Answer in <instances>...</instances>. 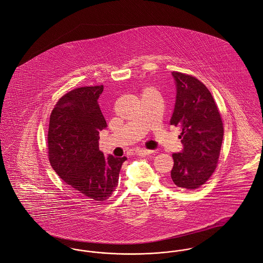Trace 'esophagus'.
<instances>
[{
	"instance_id": "34e87169",
	"label": "esophagus",
	"mask_w": 263,
	"mask_h": 263,
	"mask_svg": "<svg viewBox=\"0 0 263 263\" xmlns=\"http://www.w3.org/2000/svg\"><path fill=\"white\" fill-rule=\"evenodd\" d=\"M153 153L152 150H146V149H140V150L137 151V154L139 156H147V155H150Z\"/></svg>"
}]
</instances>
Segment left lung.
<instances>
[{
	"mask_svg": "<svg viewBox=\"0 0 263 263\" xmlns=\"http://www.w3.org/2000/svg\"><path fill=\"white\" fill-rule=\"evenodd\" d=\"M176 100L170 124L181 126L183 149L172 155L171 182L183 189H196L214 173L222 147L224 128L209 89L196 78L172 72Z\"/></svg>",
	"mask_w": 263,
	"mask_h": 263,
	"instance_id": "1",
	"label": "left lung"
}]
</instances>
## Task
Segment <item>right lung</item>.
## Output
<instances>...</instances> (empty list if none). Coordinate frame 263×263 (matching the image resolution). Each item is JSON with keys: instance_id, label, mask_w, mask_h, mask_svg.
Masks as SVG:
<instances>
[{"instance_id": "right-lung-1", "label": "right lung", "mask_w": 263, "mask_h": 263, "mask_svg": "<svg viewBox=\"0 0 263 263\" xmlns=\"http://www.w3.org/2000/svg\"><path fill=\"white\" fill-rule=\"evenodd\" d=\"M102 92V85L81 87L63 96L50 115L47 136L57 174L81 197L98 202L112 195L126 160L99 150V132L107 126L98 105Z\"/></svg>"}]
</instances>
